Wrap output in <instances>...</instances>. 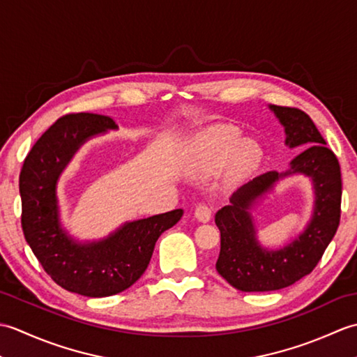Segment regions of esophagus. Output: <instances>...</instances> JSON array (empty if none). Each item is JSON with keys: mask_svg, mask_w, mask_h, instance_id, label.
<instances>
[{"mask_svg": "<svg viewBox=\"0 0 357 357\" xmlns=\"http://www.w3.org/2000/svg\"><path fill=\"white\" fill-rule=\"evenodd\" d=\"M211 213H213V208L206 206V204H201L195 208V218L201 222H208L211 219Z\"/></svg>", "mask_w": 357, "mask_h": 357, "instance_id": "esophagus-1", "label": "esophagus"}]
</instances>
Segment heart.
<instances>
[{
  "mask_svg": "<svg viewBox=\"0 0 357 357\" xmlns=\"http://www.w3.org/2000/svg\"><path fill=\"white\" fill-rule=\"evenodd\" d=\"M261 158L259 144L253 139H242L236 127L218 124L204 128L187 141L183 164L193 174H208L230 159V173L244 174Z\"/></svg>",
  "mask_w": 357,
  "mask_h": 357,
  "instance_id": "1",
  "label": "heart"
}]
</instances>
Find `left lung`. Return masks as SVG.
I'll list each match as a JSON object with an SVG mask.
<instances>
[{
  "mask_svg": "<svg viewBox=\"0 0 357 357\" xmlns=\"http://www.w3.org/2000/svg\"><path fill=\"white\" fill-rule=\"evenodd\" d=\"M285 128V146L308 144L284 173L267 172L244 184L230 198V206L218 210L215 222L221 231V252L216 270L241 291H275L310 275L335 238L340 221L342 179L336 155L305 112L282 105H270ZM291 174L312 179L315 207L310 222L291 243L278 250L264 249L255 238L249 210L278 180Z\"/></svg>",
  "mask_w": 357,
  "mask_h": 357,
  "instance_id": "8db88e82",
  "label": "left lung"
}]
</instances>
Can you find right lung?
Listing matches in <instances>:
<instances>
[{
  "mask_svg": "<svg viewBox=\"0 0 357 357\" xmlns=\"http://www.w3.org/2000/svg\"><path fill=\"white\" fill-rule=\"evenodd\" d=\"M115 121L95 113L59 118L35 142L20 174L21 225L45 273L64 290L104 298L127 290L146 271L158 238L176 224L181 208L126 222L107 238L78 242L59 222L56 184L79 147L115 130Z\"/></svg>",
  "mask_w": 357,
  "mask_h": 357,
  "instance_id": "right-lung-1",
  "label": "right lung"
}]
</instances>
